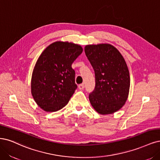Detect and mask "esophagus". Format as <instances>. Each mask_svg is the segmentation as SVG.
I'll use <instances>...</instances> for the list:
<instances>
[{
    "instance_id": "1",
    "label": "esophagus",
    "mask_w": 160,
    "mask_h": 160,
    "mask_svg": "<svg viewBox=\"0 0 160 160\" xmlns=\"http://www.w3.org/2000/svg\"><path fill=\"white\" fill-rule=\"evenodd\" d=\"M78 87H79V89H80V90H82L85 88V85H84V84H80L79 86H78Z\"/></svg>"
}]
</instances>
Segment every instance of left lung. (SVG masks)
I'll use <instances>...</instances> for the list:
<instances>
[{"instance_id":"8db88e82","label":"left lung","mask_w":160,"mask_h":160,"mask_svg":"<svg viewBox=\"0 0 160 160\" xmlns=\"http://www.w3.org/2000/svg\"><path fill=\"white\" fill-rule=\"evenodd\" d=\"M85 52L95 76V89L89 95L91 105L101 114L117 112L127 100L130 85L124 58L110 44L88 45Z\"/></svg>"}]
</instances>
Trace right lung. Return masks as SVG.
<instances>
[{
	"label": "right lung",
	"instance_id": "obj_1",
	"mask_svg": "<svg viewBox=\"0 0 160 160\" xmlns=\"http://www.w3.org/2000/svg\"><path fill=\"white\" fill-rule=\"evenodd\" d=\"M82 52L78 44L56 42L47 47L37 60L32 77V95L45 111L62 108L73 95L78 85L71 65Z\"/></svg>",
	"mask_w": 160,
	"mask_h": 160
}]
</instances>
